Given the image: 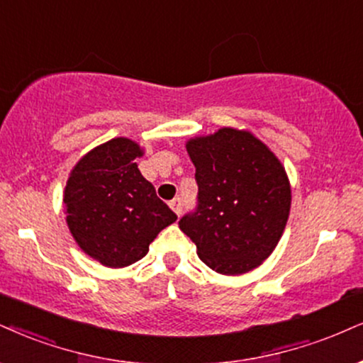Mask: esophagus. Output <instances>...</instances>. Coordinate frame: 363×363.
<instances>
[{
  "label": "esophagus",
  "mask_w": 363,
  "mask_h": 363,
  "mask_svg": "<svg viewBox=\"0 0 363 363\" xmlns=\"http://www.w3.org/2000/svg\"><path fill=\"white\" fill-rule=\"evenodd\" d=\"M169 207H172V210L177 213V216H180L182 210H183V199H180V196L173 199L172 202H169Z\"/></svg>",
  "instance_id": "34e87169"
}]
</instances>
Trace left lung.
<instances>
[{"mask_svg": "<svg viewBox=\"0 0 363 363\" xmlns=\"http://www.w3.org/2000/svg\"><path fill=\"white\" fill-rule=\"evenodd\" d=\"M186 151L199 195L178 225L210 269L227 276L254 269L288 222L291 189L283 164L257 138L232 128L190 140Z\"/></svg>", "mask_w": 363, "mask_h": 363, "instance_id": "left-lung-1", "label": "left lung"}]
</instances>
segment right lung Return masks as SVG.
I'll return each mask as SVG.
<instances>
[{
	"label": "right lung",
	"instance_id": "1",
	"mask_svg": "<svg viewBox=\"0 0 363 363\" xmlns=\"http://www.w3.org/2000/svg\"><path fill=\"white\" fill-rule=\"evenodd\" d=\"M143 151L128 138L94 147L67 180L64 203L75 242L107 267L140 261L177 216L138 169Z\"/></svg>",
	"mask_w": 363,
	"mask_h": 363
}]
</instances>
